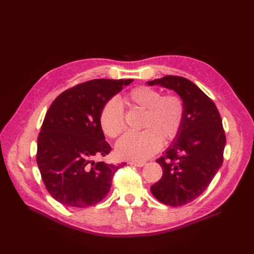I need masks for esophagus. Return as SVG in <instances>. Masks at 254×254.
<instances>
[{"label": "esophagus", "mask_w": 254, "mask_h": 254, "mask_svg": "<svg viewBox=\"0 0 254 254\" xmlns=\"http://www.w3.org/2000/svg\"><path fill=\"white\" fill-rule=\"evenodd\" d=\"M129 164L132 166H136V167H142L145 165V162H129Z\"/></svg>", "instance_id": "1"}]
</instances>
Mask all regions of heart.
<instances>
[{"label": "heart", "instance_id": "b5f03b06", "mask_svg": "<svg viewBox=\"0 0 254 254\" xmlns=\"http://www.w3.org/2000/svg\"><path fill=\"white\" fill-rule=\"evenodd\" d=\"M131 109L143 111L140 133H127L117 144V153L122 159L143 161L161 148L162 141L172 142L178 135L184 117L182 99L174 94L161 95L156 89L140 86L132 89L125 97ZM99 124L111 139L125 130V120L120 103L109 99L99 114Z\"/></svg>", "mask_w": 254, "mask_h": 254}]
</instances>
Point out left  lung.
I'll return each instance as SVG.
<instances>
[{
    "label": "left lung",
    "instance_id": "left-lung-1",
    "mask_svg": "<svg viewBox=\"0 0 254 254\" xmlns=\"http://www.w3.org/2000/svg\"><path fill=\"white\" fill-rule=\"evenodd\" d=\"M147 83L175 91L184 105L180 131L157 160L162 178L150 188L160 202L180 206L201 195L222 164L226 135L221 118L212 99L187 78L170 75Z\"/></svg>",
    "mask_w": 254,
    "mask_h": 254
}]
</instances>
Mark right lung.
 Returning <instances> with one entry per match:
<instances>
[{"instance_id":"right-lung-1","label":"right lung","mask_w":254,"mask_h":254,"mask_svg":"<svg viewBox=\"0 0 254 254\" xmlns=\"http://www.w3.org/2000/svg\"><path fill=\"white\" fill-rule=\"evenodd\" d=\"M132 79H93L61 93L49 108L37 142V164L51 196L66 206L87 207L110 190L122 164L95 162L111 146L99 124L103 106Z\"/></svg>"}]
</instances>
